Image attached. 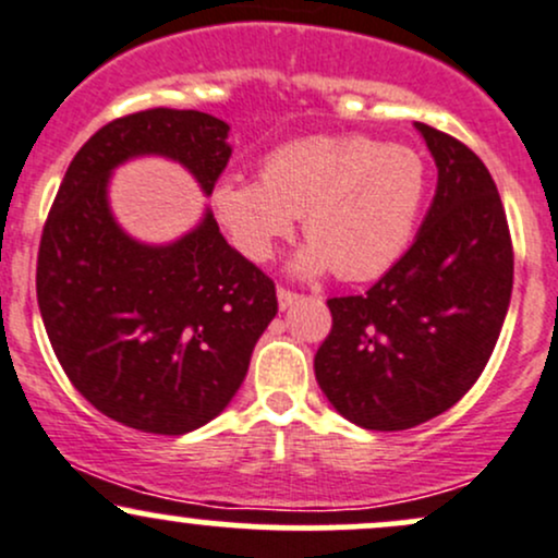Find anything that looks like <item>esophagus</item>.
Segmentation results:
<instances>
[{"instance_id":"obj_1","label":"esophagus","mask_w":558,"mask_h":558,"mask_svg":"<svg viewBox=\"0 0 558 558\" xmlns=\"http://www.w3.org/2000/svg\"><path fill=\"white\" fill-rule=\"evenodd\" d=\"M299 302V293H293V291H286V289H278V307L280 310H291L293 304Z\"/></svg>"}]
</instances>
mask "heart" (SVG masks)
<instances>
[{"instance_id":"1","label":"heart","mask_w":558,"mask_h":558,"mask_svg":"<svg viewBox=\"0 0 558 558\" xmlns=\"http://www.w3.org/2000/svg\"><path fill=\"white\" fill-rule=\"evenodd\" d=\"M426 198V167L405 145L360 137H304L275 148L259 177L230 171L214 182L211 206L232 246L267 262L302 217L310 241L291 269L344 280L387 272L410 243Z\"/></svg>"}]
</instances>
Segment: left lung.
Here are the masks:
<instances>
[{"mask_svg":"<svg viewBox=\"0 0 558 558\" xmlns=\"http://www.w3.org/2000/svg\"><path fill=\"white\" fill-rule=\"evenodd\" d=\"M437 190L413 246L363 296L328 299L333 328L315 378L352 424L402 432L456 405L485 371L504 328L513 251L485 163L415 121Z\"/></svg>","mask_w":558,"mask_h":558,"instance_id":"left-lung-1","label":"left lung"}]
</instances>
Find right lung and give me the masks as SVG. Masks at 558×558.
<instances>
[{
  "label": "right lung",
  "instance_id": "obj_1",
  "mask_svg": "<svg viewBox=\"0 0 558 558\" xmlns=\"http://www.w3.org/2000/svg\"><path fill=\"white\" fill-rule=\"evenodd\" d=\"M230 126L201 110L150 108L102 126L73 156L36 265V299L71 384L100 413L148 434L217 418L275 315L272 280L238 254L209 206L169 243H145L110 209L126 161L169 158L201 193L228 167Z\"/></svg>",
  "mask_w": 558,
  "mask_h": 558
}]
</instances>
